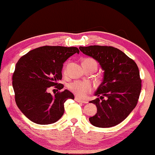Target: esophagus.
I'll return each mask as SVG.
<instances>
[{
  "label": "esophagus",
  "instance_id": "1",
  "mask_svg": "<svg viewBox=\"0 0 155 155\" xmlns=\"http://www.w3.org/2000/svg\"><path fill=\"white\" fill-rule=\"evenodd\" d=\"M75 100L77 102H79V103H82V104H87V101H84V100H82V99H80L79 97H75Z\"/></svg>",
  "mask_w": 155,
  "mask_h": 155
}]
</instances>
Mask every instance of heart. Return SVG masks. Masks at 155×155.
Segmentation results:
<instances>
[{
    "label": "heart",
    "mask_w": 155,
    "mask_h": 155,
    "mask_svg": "<svg viewBox=\"0 0 155 155\" xmlns=\"http://www.w3.org/2000/svg\"><path fill=\"white\" fill-rule=\"evenodd\" d=\"M83 62L94 63L97 64L95 61L90 58L84 59ZM65 71L66 70H64V71ZM68 88L76 96L80 97H85L88 93H91L93 91V85L87 81H74V82H71L68 84Z\"/></svg>",
    "instance_id": "1"
}]
</instances>
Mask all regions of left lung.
I'll list each match as a JSON object with an SVG mask.
<instances>
[{
	"mask_svg": "<svg viewBox=\"0 0 155 155\" xmlns=\"http://www.w3.org/2000/svg\"><path fill=\"white\" fill-rule=\"evenodd\" d=\"M79 49L98 61L104 71L103 82L94 93L100 98L90 101L96 105L97 112L89 121L100 128L117 125L129 115L139 99L142 80L137 65L112 46H80Z\"/></svg>",
	"mask_w": 155,
	"mask_h": 155,
	"instance_id": "8db88e82",
	"label": "left lung"
}]
</instances>
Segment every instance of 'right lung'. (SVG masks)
Returning <instances> with one entry per match:
<instances>
[{
    "label": "right lung",
    "mask_w": 155,
    "mask_h": 155,
    "mask_svg": "<svg viewBox=\"0 0 155 155\" xmlns=\"http://www.w3.org/2000/svg\"><path fill=\"white\" fill-rule=\"evenodd\" d=\"M76 47L45 45L21 56L12 76L15 100L19 109L29 120L39 124H52L62 117L64 104L74 99L70 91L48 93L51 86L61 90L63 63L71 56L79 54Z\"/></svg>",
    "instance_id": "add662e5"
}]
</instances>
